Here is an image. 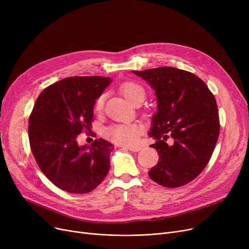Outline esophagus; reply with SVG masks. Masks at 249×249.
Instances as JSON below:
<instances>
[{
	"instance_id": "esophagus-1",
	"label": "esophagus",
	"mask_w": 249,
	"mask_h": 249,
	"mask_svg": "<svg viewBox=\"0 0 249 249\" xmlns=\"http://www.w3.org/2000/svg\"><path fill=\"white\" fill-rule=\"evenodd\" d=\"M123 148L128 149V150H130V151L137 152V151H139V150L141 149V146H139V145H136V146H123Z\"/></svg>"
}]
</instances>
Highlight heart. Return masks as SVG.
I'll return each mask as SVG.
<instances>
[{
  "label": "heart",
  "mask_w": 249,
  "mask_h": 249,
  "mask_svg": "<svg viewBox=\"0 0 249 249\" xmlns=\"http://www.w3.org/2000/svg\"><path fill=\"white\" fill-rule=\"evenodd\" d=\"M120 93L123 97L131 104H135L137 102L142 103L145 99L146 93L145 89L140 84L132 81H127L121 84L119 87ZM104 101L105 96L100 95L94 104V111L96 113L102 112L104 108ZM143 132L142 125L134 122H127V123H118L113 124L106 128L104 132L105 137L107 139L125 146H133L135 145L138 137Z\"/></svg>",
  "instance_id": "1"
}]
</instances>
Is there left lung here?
<instances>
[{
  "mask_svg": "<svg viewBox=\"0 0 249 249\" xmlns=\"http://www.w3.org/2000/svg\"><path fill=\"white\" fill-rule=\"evenodd\" d=\"M155 89L158 112L149 135L160 155L149 178L165 188L185 186L197 178L210 160L220 133L214 95L199 76L176 68L132 71ZM172 137L174 144L166 139Z\"/></svg>",
  "mask_w": 249,
  "mask_h": 249,
  "instance_id": "1",
  "label": "left lung"
}]
</instances>
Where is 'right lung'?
Returning a JSON list of instances; mask_svg holds the SVG:
<instances>
[{
	"mask_svg": "<svg viewBox=\"0 0 249 249\" xmlns=\"http://www.w3.org/2000/svg\"><path fill=\"white\" fill-rule=\"evenodd\" d=\"M110 83V77L71 76L36 100L29 117L30 147L41 172L62 191L87 194L109 173L111 143L99 138L78 146L76 138L90 130L95 101Z\"/></svg>",
	"mask_w": 249,
	"mask_h": 249,
	"instance_id": "right-lung-1",
	"label": "right lung"
}]
</instances>
